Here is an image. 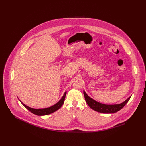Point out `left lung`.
<instances>
[{
	"instance_id": "obj_1",
	"label": "left lung",
	"mask_w": 146,
	"mask_h": 146,
	"mask_svg": "<svg viewBox=\"0 0 146 146\" xmlns=\"http://www.w3.org/2000/svg\"><path fill=\"white\" fill-rule=\"evenodd\" d=\"M83 94L85 96V101L87 104L90 106L91 109L96 112L103 113H113L119 111L126 105L131 98V96L129 97L125 101L119 104L107 105L97 102L92 98H91L87 95L85 90H83Z\"/></svg>"
}]
</instances>
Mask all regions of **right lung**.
<instances>
[{
  "mask_svg": "<svg viewBox=\"0 0 146 146\" xmlns=\"http://www.w3.org/2000/svg\"><path fill=\"white\" fill-rule=\"evenodd\" d=\"M66 93L67 92H65L63 96H62V98H61L60 100L56 103V104H54V105L48 107V108H42V109H34L33 108H31V107L25 105L24 103H22L19 99V101L21 102V104L24 105L25 108L29 111L31 112H32L33 113L36 115L38 116H43V115H49L50 113H52L53 112H56V111H57L58 110H59L61 106L63 105V104H64V99H65V97L66 95Z\"/></svg>",
  "mask_w": 146,
  "mask_h": 146,
  "instance_id": "add662e5",
  "label": "right lung"
}]
</instances>
